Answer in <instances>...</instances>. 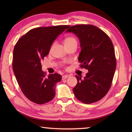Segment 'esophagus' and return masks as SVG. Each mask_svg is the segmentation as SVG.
Masks as SVG:
<instances>
[{
	"mask_svg": "<svg viewBox=\"0 0 132 132\" xmlns=\"http://www.w3.org/2000/svg\"><path fill=\"white\" fill-rule=\"evenodd\" d=\"M70 75H63V76H62V79L64 80V79H66L67 78H68L70 77Z\"/></svg>",
	"mask_w": 132,
	"mask_h": 132,
	"instance_id": "esophagus-1",
	"label": "esophagus"
}]
</instances>
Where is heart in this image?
<instances>
[{
	"mask_svg": "<svg viewBox=\"0 0 132 132\" xmlns=\"http://www.w3.org/2000/svg\"><path fill=\"white\" fill-rule=\"evenodd\" d=\"M76 42V40L75 38L72 37H69L68 38H66L65 40H64V44H70L71 42Z\"/></svg>",
	"mask_w": 132,
	"mask_h": 132,
	"instance_id": "1",
	"label": "heart"
}]
</instances>
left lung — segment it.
<instances>
[{
    "label": "left lung",
    "instance_id": "left-lung-1",
    "mask_svg": "<svg viewBox=\"0 0 132 132\" xmlns=\"http://www.w3.org/2000/svg\"><path fill=\"white\" fill-rule=\"evenodd\" d=\"M66 32L79 38L81 50L78 60L80 67L88 70L84 79L76 76L75 97L87 104L100 101L111 88L117 66L112 42L103 31L90 24L73 26Z\"/></svg>",
    "mask_w": 132,
    "mask_h": 132
}]
</instances>
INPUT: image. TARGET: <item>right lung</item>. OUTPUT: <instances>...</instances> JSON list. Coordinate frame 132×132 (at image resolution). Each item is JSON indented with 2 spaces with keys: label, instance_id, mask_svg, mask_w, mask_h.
I'll use <instances>...</instances> for the list:
<instances>
[{
  "label": "right lung",
  "instance_id": "obj_1",
  "mask_svg": "<svg viewBox=\"0 0 132 132\" xmlns=\"http://www.w3.org/2000/svg\"><path fill=\"white\" fill-rule=\"evenodd\" d=\"M69 27L63 25L32 29L14 46L12 64L15 78L24 95L35 104H45L55 97L56 84L62 76L55 73L46 77L41 61L48 55L58 35Z\"/></svg>",
  "mask_w": 132,
  "mask_h": 132
}]
</instances>
